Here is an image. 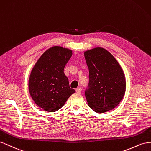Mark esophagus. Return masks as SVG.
Instances as JSON below:
<instances>
[{
	"label": "esophagus",
	"mask_w": 151,
	"mask_h": 151,
	"mask_svg": "<svg viewBox=\"0 0 151 151\" xmlns=\"http://www.w3.org/2000/svg\"><path fill=\"white\" fill-rule=\"evenodd\" d=\"M81 88H80V87L77 88L76 89V93H80L81 92Z\"/></svg>",
	"instance_id": "34e87169"
}]
</instances>
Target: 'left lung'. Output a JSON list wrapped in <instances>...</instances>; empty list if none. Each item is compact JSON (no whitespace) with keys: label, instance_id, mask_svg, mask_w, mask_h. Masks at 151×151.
<instances>
[{"label":"left lung","instance_id":"8db88e82","mask_svg":"<svg viewBox=\"0 0 151 151\" xmlns=\"http://www.w3.org/2000/svg\"><path fill=\"white\" fill-rule=\"evenodd\" d=\"M89 82L85 90L88 106L98 113L114 109L125 93L126 81L118 61L108 51L97 47L86 51Z\"/></svg>","mask_w":151,"mask_h":151}]
</instances>
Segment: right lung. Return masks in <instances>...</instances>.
<instances>
[{
    "label": "right lung",
    "mask_w": 151,
    "mask_h": 151,
    "mask_svg": "<svg viewBox=\"0 0 151 151\" xmlns=\"http://www.w3.org/2000/svg\"><path fill=\"white\" fill-rule=\"evenodd\" d=\"M72 51L55 46L47 50L33 67L29 79L30 95L38 106L55 112L64 105L75 90L71 88L64 68Z\"/></svg>",
    "instance_id": "obj_1"
}]
</instances>
